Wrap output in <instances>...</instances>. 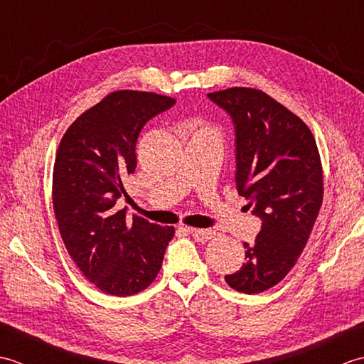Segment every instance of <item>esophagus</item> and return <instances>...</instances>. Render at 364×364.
I'll list each match as a JSON object with an SVG mask.
<instances>
[{
  "mask_svg": "<svg viewBox=\"0 0 364 364\" xmlns=\"http://www.w3.org/2000/svg\"><path fill=\"white\" fill-rule=\"evenodd\" d=\"M188 230L198 242H206L215 236L214 230H208V228H188Z\"/></svg>",
  "mask_w": 364,
  "mask_h": 364,
  "instance_id": "obj_1",
  "label": "esophagus"
}]
</instances>
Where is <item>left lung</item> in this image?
<instances>
[{"instance_id": "obj_1", "label": "left lung", "mask_w": 364, "mask_h": 364, "mask_svg": "<svg viewBox=\"0 0 364 364\" xmlns=\"http://www.w3.org/2000/svg\"><path fill=\"white\" fill-rule=\"evenodd\" d=\"M236 128V188L262 225L245 247V262L225 275L230 288L258 294L296 266L323 198L321 154L306 123L252 87L208 94Z\"/></svg>"}]
</instances>
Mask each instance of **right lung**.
I'll use <instances>...</instances> for the list:
<instances>
[{
    "mask_svg": "<svg viewBox=\"0 0 364 364\" xmlns=\"http://www.w3.org/2000/svg\"><path fill=\"white\" fill-rule=\"evenodd\" d=\"M175 98L115 90L76 119L59 144L53 168V210L75 264L100 291L127 297L153 283L175 235L119 210L123 180L134 173L144 125Z\"/></svg>",
    "mask_w": 364,
    "mask_h": 364,
    "instance_id": "add662e5",
    "label": "right lung"
}]
</instances>
